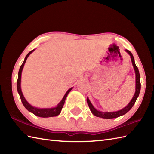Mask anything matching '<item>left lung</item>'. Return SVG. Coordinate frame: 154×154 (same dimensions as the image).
<instances>
[{
  "label": "left lung",
  "instance_id": "1",
  "mask_svg": "<svg viewBox=\"0 0 154 154\" xmlns=\"http://www.w3.org/2000/svg\"><path fill=\"white\" fill-rule=\"evenodd\" d=\"M126 52H128L130 55V57H131V60H132V63L133 65L134 69L135 70V73H136V92L134 95V97L132 98V99L131 100V101L129 103V104L128 105L124 107L123 109L116 111V112H100V111H99L96 110L94 109V106L92 105V104L91 103L89 99H87V104L89 106V109L94 116H96L97 117H100V118H103V119H114V118H117L119 117L122 115H124L126 113H127L128 111L132 109V106H134V104L136 103V100L137 99V98L139 96V94L140 92V89H141V83H140V73L138 71V69L137 67V66L135 64L134 62V58L133 57V55L132 54L131 52H130L129 50H126Z\"/></svg>",
  "mask_w": 154,
  "mask_h": 154
}]
</instances>
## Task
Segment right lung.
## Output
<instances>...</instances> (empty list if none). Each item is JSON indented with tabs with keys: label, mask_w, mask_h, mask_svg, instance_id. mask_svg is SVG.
<instances>
[{
	"label": "right lung",
	"mask_w": 154,
	"mask_h": 154,
	"mask_svg": "<svg viewBox=\"0 0 154 154\" xmlns=\"http://www.w3.org/2000/svg\"><path fill=\"white\" fill-rule=\"evenodd\" d=\"M34 50L30 51L27 54V55L26 56V57L24 59V62H23V63L21 65L20 67L19 72H18V80H17V90H18V92L19 93L20 97V99H21V101H22V103L23 104V105L24 106L26 109L28 111H30V112H31L32 113H33L34 114H35V116H40V117H43V118H48V117H52V116H57L58 114H60V113L61 112V110L62 109V108H63V104L65 103V99H66L68 93H69L70 91L72 89V88H71V89H69L67 91V93H65V96L63 98V99H62L61 102L57 104V106L56 107H55V108H51V109H38V108L33 107L27 102L25 98L24 97V96H23V94L22 93L21 88H20L22 71L23 67H24V65L26 63V61L28 57L29 56V55H30V54Z\"/></svg>",
	"instance_id": "right-lung-1"
}]
</instances>
